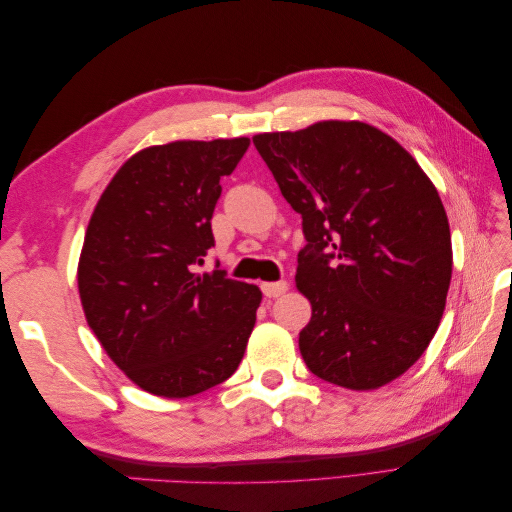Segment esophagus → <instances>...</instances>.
Here are the masks:
<instances>
[{"label": "esophagus", "mask_w": 512, "mask_h": 512, "mask_svg": "<svg viewBox=\"0 0 512 512\" xmlns=\"http://www.w3.org/2000/svg\"><path fill=\"white\" fill-rule=\"evenodd\" d=\"M262 288V294L269 299H275V297H282V294L288 290V282H265L260 286Z\"/></svg>", "instance_id": "esophagus-1"}]
</instances>
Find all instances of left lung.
I'll return each instance as SVG.
<instances>
[{
    "label": "left lung",
    "mask_w": 512,
    "mask_h": 512,
    "mask_svg": "<svg viewBox=\"0 0 512 512\" xmlns=\"http://www.w3.org/2000/svg\"><path fill=\"white\" fill-rule=\"evenodd\" d=\"M254 145L301 213L297 288L312 303L299 350L314 376L371 391L408 371L438 331L451 228L436 185L363 121L265 132Z\"/></svg>",
    "instance_id": "1"
}]
</instances>
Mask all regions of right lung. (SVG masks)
I'll return each instance as SVG.
<instances>
[{
	"instance_id": "obj_1",
	"label": "right lung",
	"mask_w": 512,
	"mask_h": 512,
	"mask_svg": "<svg viewBox=\"0 0 512 512\" xmlns=\"http://www.w3.org/2000/svg\"><path fill=\"white\" fill-rule=\"evenodd\" d=\"M250 138L153 145L123 164L91 213L79 258L89 329L143 391L183 399L235 374L262 292L215 267L211 218Z\"/></svg>"
}]
</instances>
